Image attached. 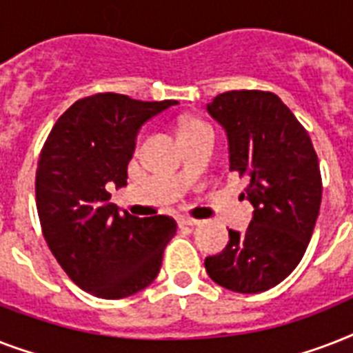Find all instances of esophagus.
I'll list each match as a JSON object with an SVG mask.
<instances>
[{
	"instance_id": "1",
	"label": "esophagus",
	"mask_w": 353,
	"mask_h": 353,
	"mask_svg": "<svg viewBox=\"0 0 353 353\" xmlns=\"http://www.w3.org/2000/svg\"><path fill=\"white\" fill-rule=\"evenodd\" d=\"M177 223H179V227H194L199 225V220H194V218H188V216H179Z\"/></svg>"
}]
</instances>
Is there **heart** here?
<instances>
[{"instance_id": "heart-1", "label": "heart", "mask_w": 353, "mask_h": 353, "mask_svg": "<svg viewBox=\"0 0 353 353\" xmlns=\"http://www.w3.org/2000/svg\"><path fill=\"white\" fill-rule=\"evenodd\" d=\"M205 128H209V124H205V122L199 121V119H185V121H183L181 124H179L177 135L181 137V135H187V133L199 132V130H205Z\"/></svg>"}]
</instances>
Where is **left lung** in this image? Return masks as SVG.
Instances as JSON below:
<instances>
[{"label":"left lung","instance_id":"obj_1","mask_svg":"<svg viewBox=\"0 0 353 353\" xmlns=\"http://www.w3.org/2000/svg\"><path fill=\"white\" fill-rule=\"evenodd\" d=\"M207 110L225 128L231 172L249 179L241 196L254 216L245 234L229 231L227 247L205 258V269L225 290L262 293L288 279L307 249L323 199L317 154L271 91H227Z\"/></svg>","mask_w":353,"mask_h":353}]
</instances>
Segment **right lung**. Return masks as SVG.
Wrapping results in <instances>:
<instances>
[{"mask_svg": "<svg viewBox=\"0 0 353 353\" xmlns=\"http://www.w3.org/2000/svg\"><path fill=\"white\" fill-rule=\"evenodd\" d=\"M174 104L97 93L68 108L43 143L36 168L41 232L69 279L91 295L124 299L159 274L176 220L119 212L108 188L126 185L139 130Z\"/></svg>", "mask_w": 353, "mask_h": 353, "instance_id": "add662e5", "label": "right lung"}]
</instances>
